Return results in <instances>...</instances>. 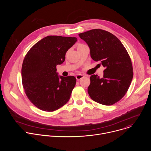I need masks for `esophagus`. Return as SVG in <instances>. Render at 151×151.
<instances>
[{"mask_svg":"<svg viewBox=\"0 0 151 151\" xmlns=\"http://www.w3.org/2000/svg\"><path fill=\"white\" fill-rule=\"evenodd\" d=\"M83 77V75H81V74H78V75H77L76 76V78L77 80H80V79H82Z\"/></svg>","mask_w":151,"mask_h":151,"instance_id":"obj_1","label":"esophagus"}]
</instances>
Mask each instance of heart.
<instances>
[{"label": "heart", "instance_id": "obj_1", "mask_svg": "<svg viewBox=\"0 0 151 151\" xmlns=\"http://www.w3.org/2000/svg\"><path fill=\"white\" fill-rule=\"evenodd\" d=\"M81 45H79V46H81Z\"/></svg>", "mask_w": 151, "mask_h": 151}]
</instances>
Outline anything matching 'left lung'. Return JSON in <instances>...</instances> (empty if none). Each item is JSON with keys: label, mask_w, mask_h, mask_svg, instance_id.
Returning a JSON list of instances; mask_svg holds the SVG:
<instances>
[{"label": "left lung", "mask_w": 151, "mask_h": 151, "mask_svg": "<svg viewBox=\"0 0 151 151\" xmlns=\"http://www.w3.org/2000/svg\"><path fill=\"white\" fill-rule=\"evenodd\" d=\"M90 48V56L100 61L103 76H90L88 93L94 101L112 105L127 93L133 77L132 63L126 49L115 35L101 29H93L79 34Z\"/></svg>", "instance_id": "left-lung-1"}]
</instances>
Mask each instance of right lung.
I'll use <instances>...</instances> for the list:
<instances>
[{
	"instance_id": "right-lung-1",
	"label": "right lung",
	"mask_w": 151,
	"mask_h": 151,
	"mask_svg": "<svg viewBox=\"0 0 151 151\" xmlns=\"http://www.w3.org/2000/svg\"><path fill=\"white\" fill-rule=\"evenodd\" d=\"M75 37L48 36L35 44L24 59L21 77L25 93L39 109L54 111L69 100L76 84L75 76L58 75L56 66L65 60Z\"/></svg>"
}]
</instances>
